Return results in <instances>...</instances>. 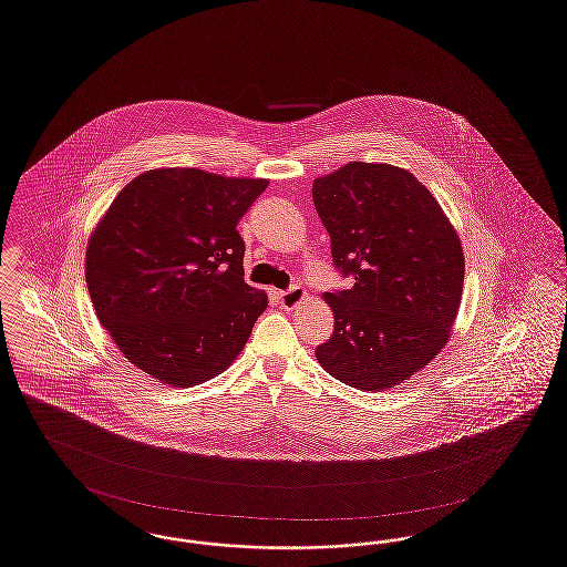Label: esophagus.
I'll list each match as a JSON object with an SVG mask.
<instances>
[{
  "label": "esophagus",
  "mask_w": 567,
  "mask_h": 567,
  "mask_svg": "<svg viewBox=\"0 0 567 567\" xmlns=\"http://www.w3.org/2000/svg\"><path fill=\"white\" fill-rule=\"evenodd\" d=\"M276 299L285 310H295L306 299V291L299 287H293L289 291H276Z\"/></svg>",
  "instance_id": "obj_1"
}]
</instances>
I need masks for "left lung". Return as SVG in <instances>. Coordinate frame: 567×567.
Returning a JSON list of instances; mask_svg holds the SVG:
<instances>
[{"instance_id":"8db88e82","label":"left lung","mask_w":567,"mask_h":567,"mask_svg":"<svg viewBox=\"0 0 567 567\" xmlns=\"http://www.w3.org/2000/svg\"><path fill=\"white\" fill-rule=\"evenodd\" d=\"M333 266L352 289L324 293L333 336L322 369L359 390L409 380L441 352L460 308L464 252L450 219L409 171L350 162L312 185Z\"/></svg>"}]
</instances>
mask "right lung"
<instances>
[{
	"instance_id": "obj_1",
	"label": "right lung",
	"mask_w": 567,
	"mask_h": 567,
	"mask_svg": "<svg viewBox=\"0 0 567 567\" xmlns=\"http://www.w3.org/2000/svg\"><path fill=\"white\" fill-rule=\"evenodd\" d=\"M266 187L159 168L115 196L89 243L86 285L101 324L141 371L185 388L240 354L268 295L245 282L236 226Z\"/></svg>"
}]
</instances>
